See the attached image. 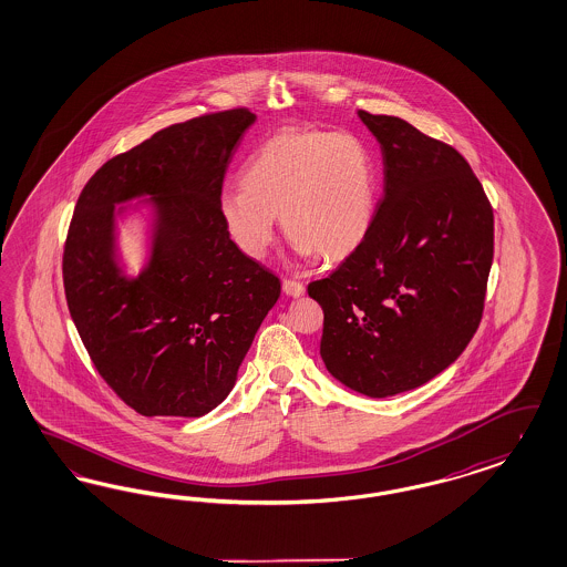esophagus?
I'll return each instance as SVG.
<instances>
[{
  "mask_svg": "<svg viewBox=\"0 0 567 567\" xmlns=\"http://www.w3.org/2000/svg\"><path fill=\"white\" fill-rule=\"evenodd\" d=\"M282 291L287 295H291V297H299V295L306 293V287H303V282H299V280L285 278V280H282Z\"/></svg>",
  "mask_w": 567,
  "mask_h": 567,
  "instance_id": "34e87169",
  "label": "esophagus"
}]
</instances>
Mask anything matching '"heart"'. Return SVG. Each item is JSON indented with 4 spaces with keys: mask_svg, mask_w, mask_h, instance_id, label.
I'll return each mask as SVG.
<instances>
[{
    "mask_svg": "<svg viewBox=\"0 0 567 567\" xmlns=\"http://www.w3.org/2000/svg\"><path fill=\"white\" fill-rule=\"evenodd\" d=\"M377 172L360 137L346 132L287 130L270 137L243 172V188H226L219 217L236 247L266 257L276 217L297 254L337 259L369 233Z\"/></svg>",
    "mask_w": 567,
    "mask_h": 567,
    "instance_id": "heart-1",
    "label": "heart"
}]
</instances>
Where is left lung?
Returning <instances> with one entry per match:
<instances>
[{
    "instance_id": "8db88e82",
    "label": "left lung",
    "mask_w": 567,
    "mask_h": 567,
    "mask_svg": "<svg viewBox=\"0 0 567 567\" xmlns=\"http://www.w3.org/2000/svg\"><path fill=\"white\" fill-rule=\"evenodd\" d=\"M358 115L381 144L383 196L360 245L308 293L324 312L327 371L350 390L388 398L449 369L477 331L494 214L450 144L404 118Z\"/></svg>"
}]
</instances>
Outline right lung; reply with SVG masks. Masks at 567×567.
<instances>
[{
    "instance_id": "1",
    "label": "right lung",
    "mask_w": 567,
    "mask_h": 567,
    "mask_svg": "<svg viewBox=\"0 0 567 567\" xmlns=\"http://www.w3.org/2000/svg\"><path fill=\"white\" fill-rule=\"evenodd\" d=\"M247 109L169 125L106 161L79 195L62 255L69 312L100 377L144 416H203L236 372L280 278L243 254L217 200ZM156 207L150 266L127 279L114 254V207Z\"/></svg>"
}]
</instances>
